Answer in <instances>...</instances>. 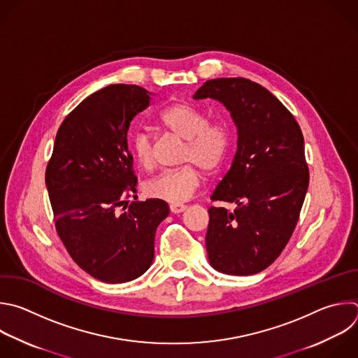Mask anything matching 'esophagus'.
<instances>
[{
	"label": "esophagus",
	"mask_w": 358,
	"mask_h": 358,
	"mask_svg": "<svg viewBox=\"0 0 358 358\" xmlns=\"http://www.w3.org/2000/svg\"><path fill=\"white\" fill-rule=\"evenodd\" d=\"M187 209V206L185 205H182V203H174V205H170V210H171V213H181V212H184Z\"/></svg>",
	"instance_id": "esophagus-1"
}]
</instances>
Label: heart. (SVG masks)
I'll return each instance as SVG.
<instances>
[{
  "instance_id": "b5f03b06",
  "label": "heart",
  "mask_w": 358,
  "mask_h": 358,
  "mask_svg": "<svg viewBox=\"0 0 358 358\" xmlns=\"http://www.w3.org/2000/svg\"><path fill=\"white\" fill-rule=\"evenodd\" d=\"M162 125L177 138L185 141L182 163H191L173 171H164L145 182V194L169 203H181L192 196L199 185L197 166L205 174L216 173L229 149L230 132L224 122H208L203 112L187 103L177 102L160 113ZM132 152L143 169H150L155 162L153 136L139 129L131 139Z\"/></svg>"
}]
</instances>
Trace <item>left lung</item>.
Masks as SVG:
<instances>
[{"label": "left lung", "mask_w": 358, "mask_h": 358, "mask_svg": "<svg viewBox=\"0 0 358 358\" xmlns=\"http://www.w3.org/2000/svg\"><path fill=\"white\" fill-rule=\"evenodd\" d=\"M192 98L222 102L237 129L231 167L210 196L229 206L208 210L209 263L229 275L257 274L287 246L308 191L301 128L277 96L248 78L208 80Z\"/></svg>", "instance_id": "left-lung-1"}]
</instances>
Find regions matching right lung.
<instances>
[{
  "mask_svg": "<svg viewBox=\"0 0 358 358\" xmlns=\"http://www.w3.org/2000/svg\"><path fill=\"white\" fill-rule=\"evenodd\" d=\"M150 99L149 91L132 84L91 94L60 125L46 167L59 237L78 267L108 284L148 271L156 229L170 213L160 199L127 201L138 182L128 131Z\"/></svg>",
  "mask_w": 358,
  "mask_h": 358,
  "instance_id": "1",
  "label": "right lung"
}]
</instances>
